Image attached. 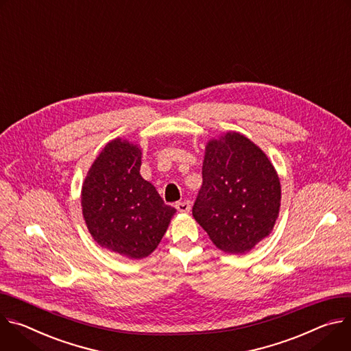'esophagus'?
Instances as JSON below:
<instances>
[{"mask_svg":"<svg viewBox=\"0 0 351 351\" xmlns=\"http://www.w3.org/2000/svg\"><path fill=\"white\" fill-rule=\"evenodd\" d=\"M176 209H177L178 212L186 213V212H189V209H191V204H189V201H182V202H177V204H176Z\"/></svg>","mask_w":351,"mask_h":351,"instance_id":"34e87169","label":"esophagus"}]
</instances>
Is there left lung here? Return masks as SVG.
I'll return each instance as SVG.
<instances>
[{"label":"left lung","instance_id":"left-lung-1","mask_svg":"<svg viewBox=\"0 0 351 351\" xmlns=\"http://www.w3.org/2000/svg\"><path fill=\"white\" fill-rule=\"evenodd\" d=\"M280 198L278 173L254 142L239 132L208 142L192 215L219 250L244 254L267 237Z\"/></svg>","mask_w":351,"mask_h":351}]
</instances>
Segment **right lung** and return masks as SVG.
I'll return each instance as SVG.
<instances>
[{
    "label": "right lung",
    "instance_id": "obj_1",
    "mask_svg": "<svg viewBox=\"0 0 351 351\" xmlns=\"http://www.w3.org/2000/svg\"><path fill=\"white\" fill-rule=\"evenodd\" d=\"M141 149L117 138L93 162L82 185V213L95 241L130 259L159 245L176 209L139 174Z\"/></svg>",
    "mask_w": 351,
    "mask_h": 351
}]
</instances>
